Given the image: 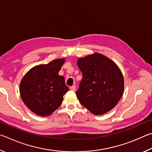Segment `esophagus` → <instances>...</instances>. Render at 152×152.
<instances>
[{
  "label": "esophagus",
  "instance_id": "1",
  "mask_svg": "<svg viewBox=\"0 0 152 152\" xmlns=\"http://www.w3.org/2000/svg\"><path fill=\"white\" fill-rule=\"evenodd\" d=\"M70 89L72 91H75V89H76V87H75V86H71V87H70Z\"/></svg>",
  "mask_w": 152,
  "mask_h": 152
}]
</instances>
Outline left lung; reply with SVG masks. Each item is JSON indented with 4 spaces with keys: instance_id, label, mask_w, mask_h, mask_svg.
<instances>
[{
    "instance_id": "obj_1",
    "label": "left lung",
    "mask_w": 152,
    "mask_h": 152,
    "mask_svg": "<svg viewBox=\"0 0 152 152\" xmlns=\"http://www.w3.org/2000/svg\"><path fill=\"white\" fill-rule=\"evenodd\" d=\"M83 79L76 92L79 101L95 115L112 110L122 97L123 75L118 66L100 53H94L77 60Z\"/></svg>"
}]
</instances>
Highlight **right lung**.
<instances>
[{"label": "right lung", "instance_id": "add662e5", "mask_svg": "<svg viewBox=\"0 0 152 152\" xmlns=\"http://www.w3.org/2000/svg\"><path fill=\"white\" fill-rule=\"evenodd\" d=\"M65 58H57L48 64L31 69L20 84V94L26 107L37 115L45 117L61 105L69 88L63 76L58 75Z\"/></svg>", "mask_w": 152, "mask_h": 152}]
</instances>
